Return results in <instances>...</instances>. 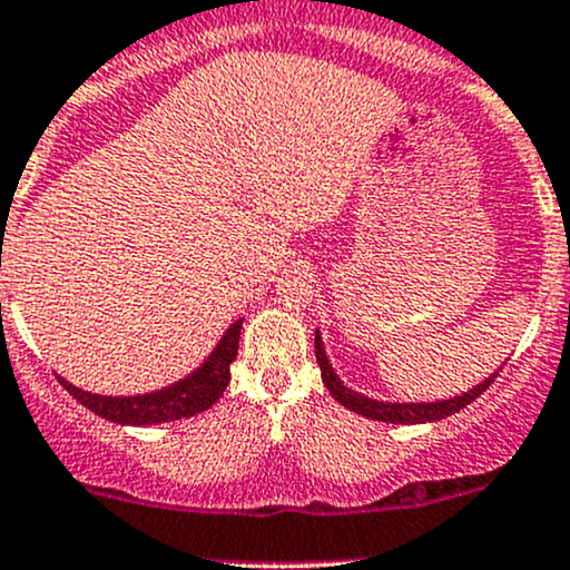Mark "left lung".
I'll return each mask as SVG.
<instances>
[{"label": "left lung", "instance_id": "left-lung-1", "mask_svg": "<svg viewBox=\"0 0 570 570\" xmlns=\"http://www.w3.org/2000/svg\"><path fill=\"white\" fill-rule=\"evenodd\" d=\"M316 362H318V367H322L324 386H327L330 395H333L337 403L343 405V409L354 411V414H362L367 419H376V422H392V424L438 422V419L458 414L460 409L471 405L473 400L481 395V392H487V386H490L498 376V373H492L490 379H484L481 384L473 386V390L462 392V395H458V397L435 400V403H384V400H373L367 395H360V392L348 390V386L337 379L333 365H330L327 354H324V343H322V335H318V330H316Z\"/></svg>", "mask_w": 570, "mask_h": 570}]
</instances>
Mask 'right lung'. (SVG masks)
Here are the masks:
<instances>
[{
  "instance_id": "right-lung-1",
  "label": "right lung",
  "mask_w": 570,
  "mask_h": 570,
  "mask_svg": "<svg viewBox=\"0 0 570 570\" xmlns=\"http://www.w3.org/2000/svg\"><path fill=\"white\" fill-rule=\"evenodd\" d=\"M240 327L243 318H237L235 324H229L227 333L222 335V341L216 343V348L210 352L208 360L189 373L186 379L175 381V384L165 386V390L146 392V395H132V397H112V395H94V392L80 390V386L70 384L67 379H61L70 395L78 400L80 405L94 411L97 416L108 419L116 424H132V428H142V424H161V422H175V419H186L194 414H203L218 397L224 395L229 384V365L237 356V341H240Z\"/></svg>"
}]
</instances>
